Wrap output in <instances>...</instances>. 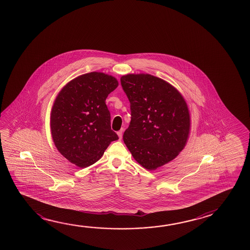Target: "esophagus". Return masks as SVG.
<instances>
[{"label":"esophagus","instance_id":"34e87169","mask_svg":"<svg viewBox=\"0 0 250 250\" xmlns=\"http://www.w3.org/2000/svg\"><path fill=\"white\" fill-rule=\"evenodd\" d=\"M117 133H118V135H119V139H122V135H123V130H120V131H118Z\"/></svg>","mask_w":250,"mask_h":250}]
</instances>
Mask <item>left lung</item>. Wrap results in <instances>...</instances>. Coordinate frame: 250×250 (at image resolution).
Segmentation results:
<instances>
[{
	"instance_id": "1",
	"label": "left lung",
	"mask_w": 250,
	"mask_h": 250,
	"mask_svg": "<svg viewBox=\"0 0 250 250\" xmlns=\"http://www.w3.org/2000/svg\"><path fill=\"white\" fill-rule=\"evenodd\" d=\"M120 81L131 104L124 142L139 165L155 170L185 147L190 131L188 107L173 86L150 74H128Z\"/></svg>"
}]
</instances>
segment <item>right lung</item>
<instances>
[{
    "mask_svg": "<svg viewBox=\"0 0 250 250\" xmlns=\"http://www.w3.org/2000/svg\"><path fill=\"white\" fill-rule=\"evenodd\" d=\"M118 80L102 72L74 78L59 92L50 114L56 147L70 163L84 168L102 157L119 137L111 128L105 100L118 87Z\"/></svg>",
    "mask_w": 250,
    "mask_h": 250,
    "instance_id": "1",
    "label": "right lung"
}]
</instances>
